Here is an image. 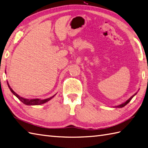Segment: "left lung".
<instances>
[{
  "mask_svg": "<svg viewBox=\"0 0 148 148\" xmlns=\"http://www.w3.org/2000/svg\"><path fill=\"white\" fill-rule=\"evenodd\" d=\"M137 94V92L136 93H135L134 94L133 96H131L129 99H127L125 102H124V103H121V104H119V105H118V106H113V108H123V107H124L125 106V105H127L128 103H129V102L131 101V99H132V98L136 96V95Z\"/></svg>",
  "mask_w": 148,
  "mask_h": 148,
  "instance_id": "8db88e82",
  "label": "left lung"
}]
</instances>
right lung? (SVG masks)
Instances as JSON below:
<instances>
[{"mask_svg": "<svg viewBox=\"0 0 148 148\" xmlns=\"http://www.w3.org/2000/svg\"><path fill=\"white\" fill-rule=\"evenodd\" d=\"M5 73H6V71H5ZM7 83H8V87L9 88L10 90H11V92L14 95V96L18 98V99L20 100L23 103L26 104V105H28V106H34V105H40V104H44L45 103H47V102H48L49 101H50L51 99H52L56 95V94H54L53 96H52L51 97L49 98H47V99H26V98H23L22 97H20L19 96L18 94H16L15 92L13 90L11 87H10V85L8 83V82L7 81Z\"/></svg>", "mask_w": 148, "mask_h": 148, "instance_id": "add662e5", "label": "right lung"}]
</instances>
